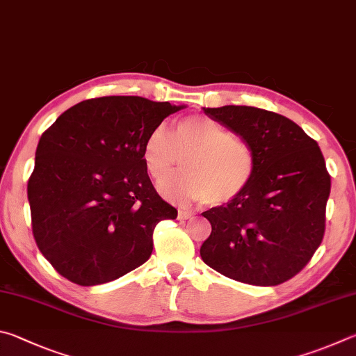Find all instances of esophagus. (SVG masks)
<instances>
[{
    "label": "esophagus",
    "instance_id": "obj_1",
    "mask_svg": "<svg viewBox=\"0 0 356 356\" xmlns=\"http://www.w3.org/2000/svg\"><path fill=\"white\" fill-rule=\"evenodd\" d=\"M189 219H192V213H189V211H178V220L179 222H186V220H189Z\"/></svg>",
    "mask_w": 356,
    "mask_h": 356
}]
</instances>
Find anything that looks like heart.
Returning a JSON list of instances; mask_svg holds the SVG:
<instances>
[{"mask_svg":"<svg viewBox=\"0 0 356 356\" xmlns=\"http://www.w3.org/2000/svg\"><path fill=\"white\" fill-rule=\"evenodd\" d=\"M143 162L156 183H164L181 165L186 173L162 186L167 197L183 202L233 203L245 194L254 177L253 149L222 123L204 115H188L170 134L156 127L142 148Z\"/></svg>","mask_w":356,"mask_h":356,"instance_id":"obj_1","label":"heart"}]
</instances>
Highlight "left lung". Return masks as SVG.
I'll list each match as a JSON object with an SVG mask.
<instances>
[{"mask_svg": "<svg viewBox=\"0 0 356 356\" xmlns=\"http://www.w3.org/2000/svg\"><path fill=\"white\" fill-rule=\"evenodd\" d=\"M203 111L250 145L257 168L244 195L203 213L213 232L202 259L236 282H288L309 263L325 233L332 179L321 148L275 112L252 106Z\"/></svg>", "mask_w": 356, "mask_h": 356, "instance_id": "1", "label": "left lung"}]
</instances>
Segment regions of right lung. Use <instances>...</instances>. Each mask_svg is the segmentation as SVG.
Wrapping results in <instances>:
<instances>
[{"mask_svg": "<svg viewBox=\"0 0 356 356\" xmlns=\"http://www.w3.org/2000/svg\"><path fill=\"white\" fill-rule=\"evenodd\" d=\"M179 109L142 97L90 98L42 134L28 181L31 225L62 277L103 284L149 258L154 227L178 211L154 191L142 148Z\"/></svg>", "mask_w": 356, "mask_h": 356, "instance_id": "add662e5", "label": "right lung"}]
</instances>
